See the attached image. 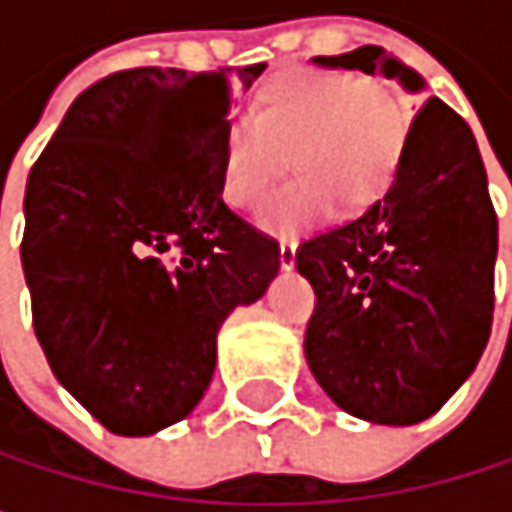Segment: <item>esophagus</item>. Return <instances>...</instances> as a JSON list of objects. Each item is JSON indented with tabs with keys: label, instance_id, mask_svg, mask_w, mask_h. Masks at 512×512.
Listing matches in <instances>:
<instances>
[{
	"label": "esophagus",
	"instance_id": "1",
	"mask_svg": "<svg viewBox=\"0 0 512 512\" xmlns=\"http://www.w3.org/2000/svg\"><path fill=\"white\" fill-rule=\"evenodd\" d=\"M278 260H281V269H293V263H296V243L281 240V246H278Z\"/></svg>",
	"mask_w": 512,
	"mask_h": 512
}]
</instances>
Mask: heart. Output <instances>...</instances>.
Instances as JSON below:
<instances>
[{
  "instance_id": "1",
  "label": "heart",
  "mask_w": 512,
  "mask_h": 512,
  "mask_svg": "<svg viewBox=\"0 0 512 512\" xmlns=\"http://www.w3.org/2000/svg\"><path fill=\"white\" fill-rule=\"evenodd\" d=\"M409 118L379 76L356 79L335 67H296L272 76L249 118L225 124L219 189L237 210H257L290 162L299 177L266 207L272 234H299L332 216L356 213L394 180L406 151Z\"/></svg>"
}]
</instances>
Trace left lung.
Returning a JSON list of instances; mask_svg holds the SVG:
<instances>
[{"mask_svg": "<svg viewBox=\"0 0 512 512\" xmlns=\"http://www.w3.org/2000/svg\"><path fill=\"white\" fill-rule=\"evenodd\" d=\"M314 64L424 91V79L382 47L317 55ZM495 255L498 216L474 133L430 97L388 192L296 252L317 296L305 358L320 388L370 424L409 427L436 415L486 350Z\"/></svg>", "mask_w": 512, "mask_h": 512, "instance_id": "obj_1", "label": "left lung"}]
</instances>
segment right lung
Returning a JSON list of instances; mask_svg holds the SVG:
<instances>
[{
  "label": "right lung",
  "instance_id": "obj_1",
  "mask_svg": "<svg viewBox=\"0 0 512 512\" xmlns=\"http://www.w3.org/2000/svg\"><path fill=\"white\" fill-rule=\"evenodd\" d=\"M118 70L85 88L29 171L23 275L55 379L115 436L183 421L216 335L278 275V243L228 210L219 142L234 79Z\"/></svg>",
  "mask_w": 512,
  "mask_h": 512
}]
</instances>
